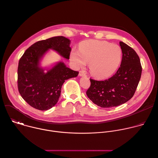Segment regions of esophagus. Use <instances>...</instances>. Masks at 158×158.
Returning <instances> with one entry per match:
<instances>
[{"label":"esophagus","mask_w":158,"mask_h":158,"mask_svg":"<svg viewBox=\"0 0 158 158\" xmlns=\"http://www.w3.org/2000/svg\"><path fill=\"white\" fill-rule=\"evenodd\" d=\"M79 76H86L87 74H86L85 71H84V70H81L79 71Z\"/></svg>","instance_id":"34e87169"}]
</instances>
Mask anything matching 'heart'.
<instances>
[{"mask_svg": "<svg viewBox=\"0 0 158 158\" xmlns=\"http://www.w3.org/2000/svg\"><path fill=\"white\" fill-rule=\"evenodd\" d=\"M71 59L77 67L90 63L91 73L96 77L105 79L113 74L122 60V50L117 44L103 40H90L82 42L79 50H73Z\"/></svg>", "mask_w": 158, "mask_h": 158, "instance_id": "b5f03b06", "label": "heart"}]
</instances>
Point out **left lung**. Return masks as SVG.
<instances>
[{
    "instance_id": "left-lung-1",
    "label": "left lung",
    "mask_w": 158,
    "mask_h": 158,
    "mask_svg": "<svg viewBox=\"0 0 158 158\" xmlns=\"http://www.w3.org/2000/svg\"><path fill=\"white\" fill-rule=\"evenodd\" d=\"M123 57L119 68L108 79L97 81L90 78L87 97L101 107L109 108L123 104L134 96L141 76L140 59L132 48L120 42Z\"/></svg>"
}]
</instances>
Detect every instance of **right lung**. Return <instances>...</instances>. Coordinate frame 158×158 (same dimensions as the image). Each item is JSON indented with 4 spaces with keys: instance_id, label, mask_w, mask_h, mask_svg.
<instances>
[{
    "instance_id": "add662e5",
    "label": "right lung",
    "mask_w": 158,
    "mask_h": 158,
    "mask_svg": "<svg viewBox=\"0 0 158 158\" xmlns=\"http://www.w3.org/2000/svg\"><path fill=\"white\" fill-rule=\"evenodd\" d=\"M70 40L56 36L39 40L29 47L20 57L17 69L19 92L31 106L46 110L56 104L60 96L61 87L65 80L77 77L79 72L73 71L60 62L47 73L40 68V59L49 49L69 59Z\"/></svg>"
}]
</instances>
